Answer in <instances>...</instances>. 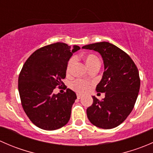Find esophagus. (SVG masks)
Segmentation results:
<instances>
[{
    "label": "esophagus",
    "mask_w": 153,
    "mask_h": 153,
    "mask_svg": "<svg viewBox=\"0 0 153 153\" xmlns=\"http://www.w3.org/2000/svg\"><path fill=\"white\" fill-rule=\"evenodd\" d=\"M81 97H82V95H81V94H77V98H78V99L81 98Z\"/></svg>",
    "instance_id": "1"
}]
</instances>
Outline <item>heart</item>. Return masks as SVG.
<instances>
[{
	"label": "heart",
	"instance_id": "heart-1",
	"mask_svg": "<svg viewBox=\"0 0 153 153\" xmlns=\"http://www.w3.org/2000/svg\"><path fill=\"white\" fill-rule=\"evenodd\" d=\"M84 60L86 65L89 67V69L95 66L99 65L100 66V60L98 57L93 54H87V55H84ZM75 62V57H71L68 61L67 67H66V72L67 73H69L72 70V68L73 67L74 64ZM71 88L73 89L74 90L77 91L79 92H84L89 89V83L85 80L82 79H77L72 81L71 83Z\"/></svg>",
	"mask_w": 153,
	"mask_h": 153
}]
</instances>
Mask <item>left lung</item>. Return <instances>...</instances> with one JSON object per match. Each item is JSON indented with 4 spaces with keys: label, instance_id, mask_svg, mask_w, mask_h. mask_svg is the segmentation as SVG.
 <instances>
[{
    "label": "left lung",
    "instance_id": "8db88e82",
    "mask_svg": "<svg viewBox=\"0 0 153 153\" xmlns=\"http://www.w3.org/2000/svg\"><path fill=\"white\" fill-rule=\"evenodd\" d=\"M102 56L104 72L96 86L98 92H105V98L98 100L92 96L93 103L86 109L88 119L102 129L115 128L123 123L135 106L140 89L138 69L124 51L109 42L84 46Z\"/></svg>",
    "mask_w": 153,
    "mask_h": 153
}]
</instances>
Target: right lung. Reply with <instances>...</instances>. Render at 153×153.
Listing matches in <instances>:
<instances>
[{
  "mask_svg": "<svg viewBox=\"0 0 153 153\" xmlns=\"http://www.w3.org/2000/svg\"><path fill=\"white\" fill-rule=\"evenodd\" d=\"M78 49V46L72 49L64 43L49 44L35 51L23 66L18 77L21 105L29 120L41 129H58L70 118L76 94L67 89L55 95L53 90L64 84L68 61Z\"/></svg>",
  "mask_w": 153,
  "mask_h": 153,
  "instance_id": "1",
  "label": "right lung"
}]
</instances>
